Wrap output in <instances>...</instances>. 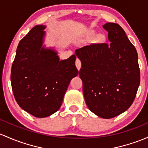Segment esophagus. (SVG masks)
I'll use <instances>...</instances> for the list:
<instances>
[{
    "label": "esophagus",
    "instance_id": "esophagus-1",
    "mask_svg": "<svg viewBox=\"0 0 148 148\" xmlns=\"http://www.w3.org/2000/svg\"><path fill=\"white\" fill-rule=\"evenodd\" d=\"M76 66H77L78 70H80L81 66H82V62H81L80 60L78 59V58L77 59V60H76Z\"/></svg>",
    "mask_w": 148,
    "mask_h": 148
}]
</instances>
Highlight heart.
<instances>
[{
	"label": "heart",
	"instance_id": "obj_1",
	"mask_svg": "<svg viewBox=\"0 0 148 148\" xmlns=\"http://www.w3.org/2000/svg\"><path fill=\"white\" fill-rule=\"evenodd\" d=\"M95 36H96V32H95L94 30H91L90 32H89V33H88L89 38H93V37H95ZM105 40V36L103 34L98 35V36L96 37V40L98 42H100V43L103 42Z\"/></svg>",
	"mask_w": 148,
	"mask_h": 148
}]
</instances>
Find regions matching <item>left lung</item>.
I'll return each instance as SVG.
<instances>
[{
  "label": "left lung",
  "mask_w": 148,
  "mask_h": 148,
  "mask_svg": "<svg viewBox=\"0 0 148 148\" xmlns=\"http://www.w3.org/2000/svg\"><path fill=\"white\" fill-rule=\"evenodd\" d=\"M110 43L76 50L82 62L79 77L89 110L103 119L124 112L132 105L140 85L138 53L119 24L107 22Z\"/></svg>",
  "instance_id": "1"
}]
</instances>
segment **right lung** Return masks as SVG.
I'll return each instance as SVG.
<instances>
[{
  "label": "right lung",
  "instance_id": "1",
  "mask_svg": "<svg viewBox=\"0 0 148 148\" xmlns=\"http://www.w3.org/2000/svg\"><path fill=\"white\" fill-rule=\"evenodd\" d=\"M45 25H36L19 41L11 69V85L21 108L38 118L56 112L71 80L79 74L76 56L60 60L44 44Z\"/></svg>",
  "mask_w": 148,
  "mask_h": 148
}]
</instances>
